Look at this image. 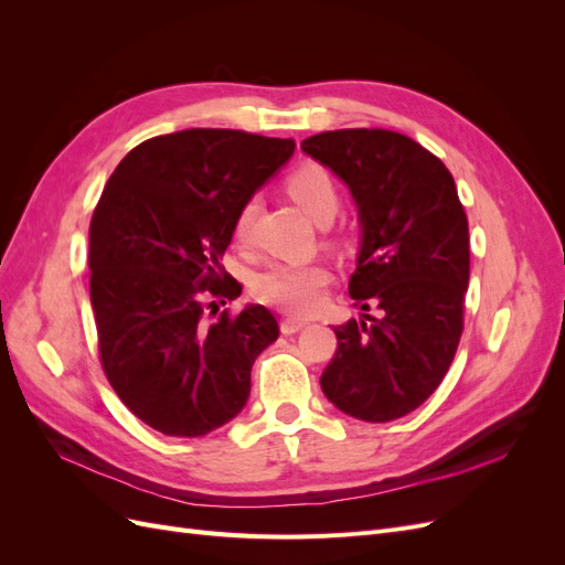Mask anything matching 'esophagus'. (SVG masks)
<instances>
[{
    "mask_svg": "<svg viewBox=\"0 0 565 565\" xmlns=\"http://www.w3.org/2000/svg\"><path fill=\"white\" fill-rule=\"evenodd\" d=\"M306 324H309V322L301 320V318H285V320L280 322V330H282V334H295V332L303 330Z\"/></svg>",
    "mask_w": 565,
    "mask_h": 565,
    "instance_id": "34e87169",
    "label": "esophagus"
}]
</instances>
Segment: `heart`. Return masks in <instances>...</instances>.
<instances>
[{"label": "heart", "mask_w": 565, "mask_h": 565, "mask_svg": "<svg viewBox=\"0 0 565 565\" xmlns=\"http://www.w3.org/2000/svg\"><path fill=\"white\" fill-rule=\"evenodd\" d=\"M285 188L299 207L318 224H330L339 210V188L328 169L320 164H301L285 179ZM256 216V200L249 198L237 210L233 235L237 243H249ZM332 280V270L322 262L309 264H273L254 278V295L259 301L276 306L295 316H309L324 301V289Z\"/></svg>", "instance_id": "b5f03b06"}]
</instances>
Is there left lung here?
<instances>
[{"instance_id":"1","label":"left lung","mask_w":565,"mask_h":565,"mask_svg":"<svg viewBox=\"0 0 565 565\" xmlns=\"http://www.w3.org/2000/svg\"><path fill=\"white\" fill-rule=\"evenodd\" d=\"M301 150L351 188L363 247L349 295L380 311L334 328L320 386L355 419H398L438 388L465 330L467 212L448 167L405 134L322 131Z\"/></svg>"}]
</instances>
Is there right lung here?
I'll return each mask as SVG.
<instances>
[{
    "mask_svg": "<svg viewBox=\"0 0 565 565\" xmlns=\"http://www.w3.org/2000/svg\"><path fill=\"white\" fill-rule=\"evenodd\" d=\"M295 139L183 129L127 152L89 226L98 358L131 413L164 436L198 438L249 398L252 365L278 339L266 306L218 313L243 285L221 264L233 221Z\"/></svg>",
    "mask_w": 565,
    "mask_h": 565,
    "instance_id": "add662e5",
    "label": "right lung"
}]
</instances>
